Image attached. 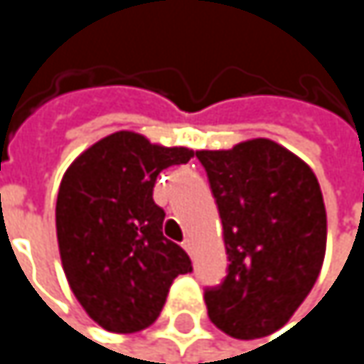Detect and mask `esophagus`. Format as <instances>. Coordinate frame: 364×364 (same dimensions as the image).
<instances>
[{
    "mask_svg": "<svg viewBox=\"0 0 364 364\" xmlns=\"http://www.w3.org/2000/svg\"><path fill=\"white\" fill-rule=\"evenodd\" d=\"M183 249H185L187 253L191 255V251H193V242H191V238H187V240L183 242Z\"/></svg>",
    "mask_w": 364,
    "mask_h": 364,
    "instance_id": "34e87169",
    "label": "esophagus"
}]
</instances>
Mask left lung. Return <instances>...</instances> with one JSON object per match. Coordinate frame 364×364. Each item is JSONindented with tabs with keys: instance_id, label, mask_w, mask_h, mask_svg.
<instances>
[{
	"instance_id": "obj_1",
	"label": "left lung",
	"mask_w": 364,
	"mask_h": 364,
	"mask_svg": "<svg viewBox=\"0 0 364 364\" xmlns=\"http://www.w3.org/2000/svg\"><path fill=\"white\" fill-rule=\"evenodd\" d=\"M219 206L228 276L206 289L213 325L236 339L282 328L312 291L327 251V210L314 171L269 139L200 149Z\"/></svg>"
}]
</instances>
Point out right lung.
<instances>
[{"label":"right lung","instance_id":"1","mask_svg":"<svg viewBox=\"0 0 364 364\" xmlns=\"http://www.w3.org/2000/svg\"><path fill=\"white\" fill-rule=\"evenodd\" d=\"M191 158L189 147L119 130L82 151L63 175L56 198L63 269L80 306L105 331L154 325L173 280L191 272L187 253L164 238V210L154 202L158 175Z\"/></svg>","mask_w":364,"mask_h":364}]
</instances>
